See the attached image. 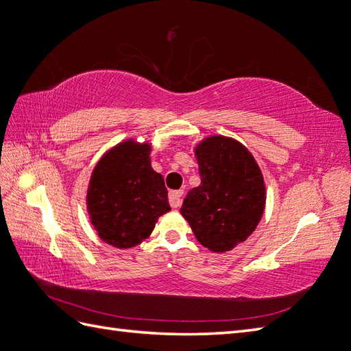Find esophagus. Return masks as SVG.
Instances as JSON below:
<instances>
[{
	"instance_id": "obj_1",
	"label": "esophagus",
	"mask_w": 351,
	"mask_h": 351,
	"mask_svg": "<svg viewBox=\"0 0 351 351\" xmlns=\"http://www.w3.org/2000/svg\"><path fill=\"white\" fill-rule=\"evenodd\" d=\"M182 194L184 191L179 190V191H170L169 193V202H170V206L172 208H179L182 203Z\"/></svg>"
}]
</instances>
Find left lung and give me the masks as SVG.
<instances>
[{
  "label": "left lung",
  "mask_w": 351,
  "mask_h": 351,
  "mask_svg": "<svg viewBox=\"0 0 351 351\" xmlns=\"http://www.w3.org/2000/svg\"><path fill=\"white\" fill-rule=\"evenodd\" d=\"M200 185L184 199L181 214L203 247L223 254L247 241L266 206L263 173L245 145L214 134L194 145Z\"/></svg>",
  "instance_id": "left-lung-1"
}]
</instances>
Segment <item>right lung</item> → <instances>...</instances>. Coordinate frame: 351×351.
I'll list each match as a JSON object with an SVG mask.
<instances>
[{"label": "right lung", "mask_w": 351, "mask_h": 351, "mask_svg": "<svg viewBox=\"0 0 351 351\" xmlns=\"http://www.w3.org/2000/svg\"><path fill=\"white\" fill-rule=\"evenodd\" d=\"M152 143L125 138L97 162L86 190L89 221L99 238L127 250L149 238L170 205L165 179L151 166Z\"/></svg>", "instance_id": "obj_1"}]
</instances>
